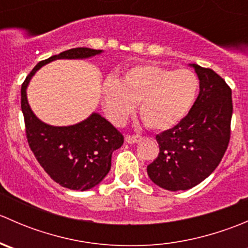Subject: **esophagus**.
Here are the masks:
<instances>
[{
  "instance_id": "obj_1",
  "label": "esophagus",
  "mask_w": 248,
  "mask_h": 248,
  "mask_svg": "<svg viewBox=\"0 0 248 248\" xmlns=\"http://www.w3.org/2000/svg\"><path fill=\"white\" fill-rule=\"evenodd\" d=\"M124 139H126V141L128 142V144H134V142H138L141 140V137L140 136H131V134H127L126 137H124Z\"/></svg>"
}]
</instances>
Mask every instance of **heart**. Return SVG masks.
Masks as SVG:
<instances>
[{
	"label": "heart",
	"instance_id": "obj_1",
	"mask_svg": "<svg viewBox=\"0 0 248 248\" xmlns=\"http://www.w3.org/2000/svg\"><path fill=\"white\" fill-rule=\"evenodd\" d=\"M198 90V78L189 69L145 63L127 69L120 81L108 78L102 93L107 115L115 124H121L139 103L145 126L166 131L188 114Z\"/></svg>",
	"mask_w": 248,
	"mask_h": 248
}]
</instances>
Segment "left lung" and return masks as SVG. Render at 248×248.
<instances>
[{"instance_id": "8db88e82", "label": "left lung", "mask_w": 248, "mask_h": 248, "mask_svg": "<svg viewBox=\"0 0 248 248\" xmlns=\"http://www.w3.org/2000/svg\"><path fill=\"white\" fill-rule=\"evenodd\" d=\"M199 94L188 114L157 134L159 154L147 166L149 177L168 191H185L206 179L223 158L231 140L232 89L210 68L191 64Z\"/></svg>"}]
</instances>
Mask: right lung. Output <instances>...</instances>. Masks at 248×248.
Listing matches in <instances>:
<instances>
[{
  "label": "right lung",
  "mask_w": 248,
  "mask_h": 248,
  "mask_svg": "<svg viewBox=\"0 0 248 248\" xmlns=\"http://www.w3.org/2000/svg\"><path fill=\"white\" fill-rule=\"evenodd\" d=\"M102 50L74 47L38 62L21 85V110L27 142L42 168L66 188L86 191L98 185L111 167V155L124 136L99 114L67 127H54L37 119L29 106L26 87L37 69L59 59H86Z\"/></svg>",
  "instance_id": "1"
}]
</instances>
